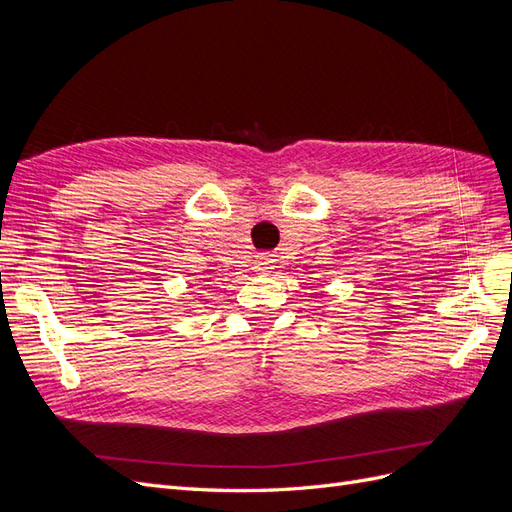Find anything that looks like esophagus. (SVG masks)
I'll return each instance as SVG.
<instances>
[{
	"label": "esophagus",
	"instance_id": "esophagus-1",
	"mask_svg": "<svg viewBox=\"0 0 512 512\" xmlns=\"http://www.w3.org/2000/svg\"><path fill=\"white\" fill-rule=\"evenodd\" d=\"M269 262H271L269 258H260V262H258V269H260V271H267V269H271V267H269Z\"/></svg>",
	"mask_w": 512,
	"mask_h": 512
}]
</instances>
